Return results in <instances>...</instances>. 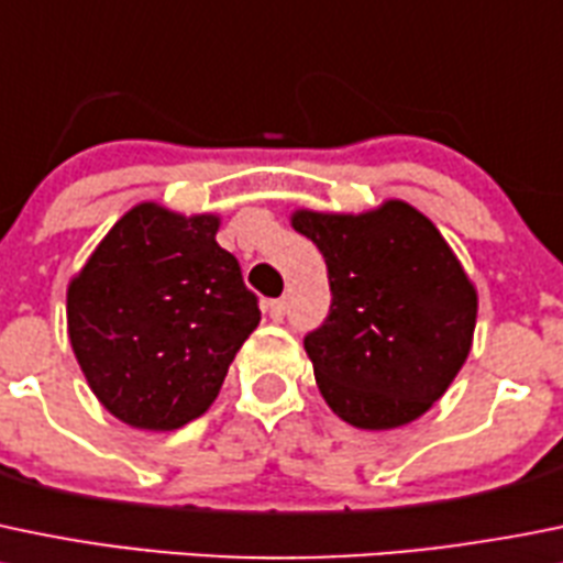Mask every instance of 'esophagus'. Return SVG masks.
<instances>
[{
    "instance_id": "obj_1",
    "label": "esophagus",
    "mask_w": 563,
    "mask_h": 563,
    "mask_svg": "<svg viewBox=\"0 0 563 563\" xmlns=\"http://www.w3.org/2000/svg\"><path fill=\"white\" fill-rule=\"evenodd\" d=\"M266 310H269L272 321H283V316H286V299H272V302L266 305Z\"/></svg>"
}]
</instances>
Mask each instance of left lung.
I'll return each instance as SVG.
<instances>
[{
    "label": "left lung",
    "mask_w": 563,
    "mask_h": 563,
    "mask_svg": "<svg viewBox=\"0 0 563 563\" xmlns=\"http://www.w3.org/2000/svg\"><path fill=\"white\" fill-rule=\"evenodd\" d=\"M291 225L330 277V316L305 335L324 401L371 432L420 418L465 365L478 313L443 233L404 200L363 214L299 209Z\"/></svg>",
    "instance_id": "left-lung-1"
}]
</instances>
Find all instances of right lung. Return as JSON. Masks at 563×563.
<instances>
[{
	"mask_svg": "<svg viewBox=\"0 0 563 563\" xmlns=\"http://www.w3.org/2000/svg\"><path fill=\"white\" fill-rule=\"evenodd\" d=\"M217 231V214L140 203L70 280V346L98 401L129 427L170 432L200 418L258 327V297Z\"/></svg>",
	"mask_w": 563,
	"mask_h": 563,
	"instance_id": "add662e5",
	"label": "right lung"
}]
</instances>
